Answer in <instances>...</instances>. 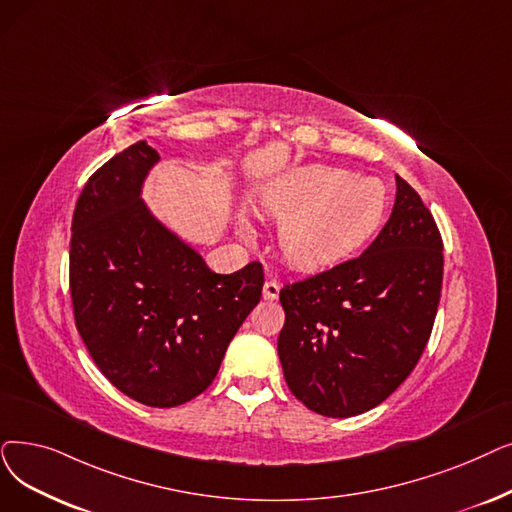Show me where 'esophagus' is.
<instances>
[{"instance_id":"esophagus-1","label":"esophagus","mask_w":512,"mask_h":512,"mask_svg":"<svg viewBox=\"0 0 512 512\" xmlns=\"http://www.w3.org/2000/svg\"><path fill=\"white\" fill-rule=\"evenodd\" d=\"M278 295H280V284L276 280H268L263 284V299L274 301L278 299Z\"/></svg>"}]
</instances>
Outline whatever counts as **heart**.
I'll use <instances>...</instances> for the list:
<instances>
[{
  "label": "heart",
  "instance_id": "1",
  "mask_svg": "<svg viewBox=\"0 0 512 512\" xmlns=\"http://www.w3.org/2000/svg\"><path fill=\"white\" fill-rule=\"evenodd\" d=\"M270 217L284 221L280 251L297 268L337 263L379 230L387 194L379 180H353L337 167H305L274 184L261 198Z\"/></svg>",
  "mask_w": 512,
  "mask_h": 512
}]
</instances>
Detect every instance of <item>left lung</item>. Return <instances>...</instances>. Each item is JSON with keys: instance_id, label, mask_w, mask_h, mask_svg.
Returning a JSON list of instances; mask_svg holds the SVG:
<instances>
[{"instance_id": "obj_1", "label": "left lung", "mask_w": 512, "mask_h": 512, "mask_svg": "<svg viewBox=\"0 0 512 512\" xmlns=\"http://www.w3.org/2000/svg\"><path fill=\"white\" fill-rule=\"evenodd\" d=\"M395 182L391 217L362 255L280 291L286 385L322 416L349 418L385 402L431 337L443 242L418 192L399 175Z\"/></svg>"}]
</instances>
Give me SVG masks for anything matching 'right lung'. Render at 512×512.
<instances>
[{"label":"right lung","instance_id":"right-lung-1","mask_svg":"<svg viewBox=\"0 0 512 512\" xmlns=\"http://www.w3.org/2000/svg\"><path fill=\"white\" fill-rule=\"evenodd\" d=\"M159 152L136 142L104 163L73 213L71 297L92 360L121 393L152 408L201 395L261 299L251 261L215 274L140 198Z\"/></svg>","mask_w":512,"mask_h":512}]
</instances>
